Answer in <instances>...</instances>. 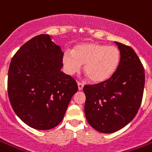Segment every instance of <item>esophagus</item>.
<instances>
[{"instance_id":"1","label":"esophagus","mask_w":152,"mask_h":152,"mask_svg":"<svg viewBox=\"0 0 152 152\" xmlns=\"http://www.w3.org/2000/svg\"><path fill=\"white\" fill-rule=\"evenodd\" d=\"M77 85H78V89L80 90H82L83 89V86H84V84L82 83V82H78L77 83Z\"/></svg>"}]
</instances>
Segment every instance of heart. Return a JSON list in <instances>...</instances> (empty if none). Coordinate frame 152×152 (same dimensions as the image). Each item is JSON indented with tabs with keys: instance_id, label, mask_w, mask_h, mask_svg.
I'll list each match as a JSON object with an SVG mask.
<instances>
[{
	"instance_id": "1",
	"label": "heart",
	"mask_w": 152,
	"mask_h": 152,
	"mask_svg": "<svg viewBox=\"0 0 152 152\" xmlns=\"http://www.w3.org/2000/svg\"><path fill=\"white\" fill-rule=\"evenodd\" d=\"M121 54L117 47L94 42L77 44L72 51L63 55V64L70 75L80 72L84 65V72L93 82H102L109 79L118 67Z\"/></svg>"
}]
</instances>
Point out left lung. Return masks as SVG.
I'll list each match as a JSON object with an SVG mask.
<instances>
[{
  "instance_id": "8db88e82",
  "label": "left lung",
  "mask_w": 152,
  "mask_h": 152,
  "mask_svg": "<svg viewBox=\"0 0 152 152\" xmlns=\"http://www.w3.org/2000/svg\"><path fill=\"white\" fill-rule=\"evenodd\" d=\"M121 54L118 67L106 80L83 87L85 114L98 132L112 133L126 126L141 106L145 70L131 46L115 42Z\"/></svg>"
}]
</instances>
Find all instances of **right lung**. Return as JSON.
<instances>
[{
	"label": "right lung",
	"mask_w": 152,
	"mask_h": 152,
	"mask_svg": "<svg viewBox=\"0 0 152 152\" xmlns=\"http://www.w3.org/2000/svg\"><path fill=\"white\" fill-rule=\"evenodd\" d=\"M61 47L41 34L26 42L11 59L7 91L20 119L37 130H50L62 121L78 91L76 80L61 71Z\"/></svg>",
	"instance_id": "obj_1"
}]
</instances>
